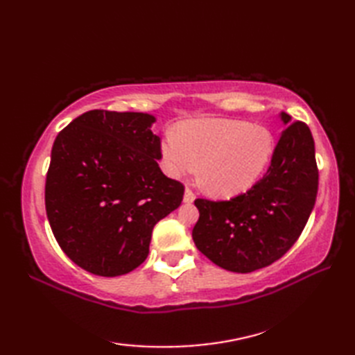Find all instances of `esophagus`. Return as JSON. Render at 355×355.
Listing matches in <instances>:
<instances>
[{
	"mask_svg": "<svg viewBox=\"0 0 355 355\" xmlns=\"http://www.w3.org/2000/svg\"><path fill=\"white\" fill-rule=\"evenodd\" d=\"M183 200H184V202H187V205H191V202H193V200H195V193L191 189H186Z\"/></svg>",
	"mask_w": 355,
	"mask_h": 355,
	"instance_id": "obj_1",
	"label": "esophagus"
}]
</instances>
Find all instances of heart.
I'll return each mask as SVG.
<instances>
[{"instance_id":"obj_1","label":"heart","mask_w":355,"mask_h":355,"mask_svg":"<svg viewBox=\"0 0 355 355\" xmlns=\"http://www.w3.org/2000/svg\"><path fill=\"white\" fill-rule=\"evenodd\" d=\"M276 141L263 126L244 120L201 119L180 125L163 143L169 175L198 169L207 189L218 197H235L250 189L273 158Z\"/></svg>"}]
</instances>
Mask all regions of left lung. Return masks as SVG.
Masks as SVG:
<instances>
[{
  "label": "left lung",
  "instance_id": "left-lung-1",
  "mask_svg": "<svg viewBox=\"0 0 355 355\" xmlns=\"http://www.w3.org/2000/svg\"><path fill=\"white\" fill-rule=\"evenodd\" d=\"M286 126L270 168L250 191L229 201L195 200L200 218L192 230L198 250L218 267L250 273L290 250L302 233L318 197L319 171L314 139L304 122Z\"/></svg>",
  "mask_w": 355,
  "mask_h": 355
}]
</instances>
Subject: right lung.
Returning <instances> with one entry per match:
<instances>
[{
	"mask_svg": "<svg viewBox=\"0 0 355 355\" xmlns=\"http://www.w3.org/2000/svg\"><path fill=\"white\" fill-rule=\"evenodd\" d=\"M155 117L93 110L58 134L45 180V210L69 258L89 273L126 275L149 253L154 225L183 201L184 186L158 162Z\"/></svg>",
	"mask_w": 355,
	"mask_h": 355,
	"instance_id": "1",
	"label": "right lung"
}]
</instances>
